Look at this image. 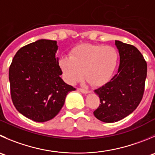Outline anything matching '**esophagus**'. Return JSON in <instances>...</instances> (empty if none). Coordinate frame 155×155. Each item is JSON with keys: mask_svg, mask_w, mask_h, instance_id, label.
<instances>
[{"mask_svg": "<svg viewBox=\"0 0 155 155\" xmlns=\"http://www.w3.org/2000/svg\"><path fill=\"white\" fill-rule=\"evenodd\" d=\"M78 91H79L80 92L83 93V94H88V93H90V91L83 89V88H78Z\"/></svg>", "mask_w": 155, "mask_h": 155, "instance_id": "34e87169", "label": "esophagus"}]
</instances>
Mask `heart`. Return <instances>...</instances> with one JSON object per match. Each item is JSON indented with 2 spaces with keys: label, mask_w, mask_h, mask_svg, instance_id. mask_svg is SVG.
<instances>
[{
  "label": "heart",
  "mask_w": 155,
  "mask_h": 155,
  "mask_svg": "<svg viewBox=\"0 0 155 155\" xmlns=\"http://www.w3.org/2000/svg\"><path fill=\"white\" fill-rule=\"evenodd\" d=\"M118 62V54L112 46L84 44L74 48L68 57L60 59L64 79L75 85L86 77L85 82L101 86L110 79Z\"/></svg>",
  "instance_id": "1"
}]
</instances>
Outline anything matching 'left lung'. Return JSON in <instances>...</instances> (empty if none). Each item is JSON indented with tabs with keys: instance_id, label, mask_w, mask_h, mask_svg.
Listing matches in <instances>:
<instances>
[{
	"instance_id": "8db88e82",
	"label": "left lung",
	"mask_w": 155,
	"mask_h": 155,
	"mask_svg": "<svg viewBox=\"0 0 155 155\" xmlns=\"http://www.w3.org/2000/svg\"><path fill=\"white\" fill-rule=\"evenodd\" d=\"M120 54L117 73L105 85L94 90L100 105L94 111L97 120L114 123L133 112L142 101L147 76V64L139 50L116 40Z\"/></svg>"
}]
</instances>
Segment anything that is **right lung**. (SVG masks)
Returning a JSON list of instances; mask_svg holds the SVG:
<instances>
[{"label":"right lung","mask_w":155,"mask_h":155,"mask_svg":"<svg viewBox=\"0 0 155 155\" xmlns=\"http://www.w3.org/2000/svg\"><path fill=\"white\" fill-rule=\"evenodd\" d=\"M57 41L39 39L19 49L9 69L10 94L16 109L35 122L53 119L76 88L61 79Z\"/></svg>","instance_id":"obj_1"}]
</instances>
